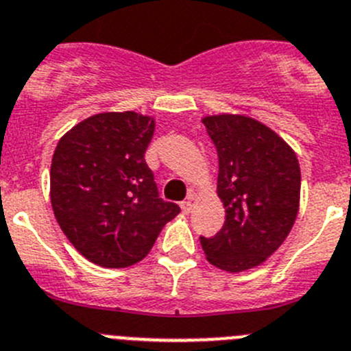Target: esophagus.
I'll return each mask as SVG.
<instances>
[{
    "label": "esophagus",
    "instance_id": "34e87169",
    "mask_svg": "<svg viewBox=\"0 0 351 351\" xmlns=\"http://www.w3.org/2000/svg\"><path fill=\"white\" fill-rule=\"evenodd\" d=\"M180 208H182V213L189 215L192 210V203L191 201H183V203H180Z\"/></svg>",
    "mask_w": 351,
    "mask_h": 351
}]
</instances>
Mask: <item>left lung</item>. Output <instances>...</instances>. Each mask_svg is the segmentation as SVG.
I'll list each match as a JSON object with an SVG mask.
<instances>
[{"mask_svg":"<svg viewBox=\"0 0 351 351\" xmlns=\"http://www.w3.org/2000/svg\"><path fill=\"white\" fill-rule=\"evenodd\" d=\"M203 124L219 154L217 194L226 222L201 238L210 264L229 273L261 266L292 229L301 197L295 152L273 129L246 115H208Z\"/></svg>","mask_w":351,"mask_h":351,"instance_id":"8db88e82","label":"left lung"}]
</instances>
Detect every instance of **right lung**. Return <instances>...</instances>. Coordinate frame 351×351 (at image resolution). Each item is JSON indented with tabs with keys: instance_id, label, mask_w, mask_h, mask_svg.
<instances>
[{
	"instance_id": "1",
	"label": "right lung",
	"mask_w": 351,
	"mask_h": 351,
	"mask_svg": "<svg viewBox=\"0 0 351 351\" xmlns=\"http://www.w3.org/2000/svg\"><path fill=\"white\" fill-rule=\"evenodd\" d=\"M152 117L105 112L78 122L59 140L50 166V203L71 245L103 267L147 257L162 227L180 213L159 197L145 152Z\"/></svg>"
}]
</instances>
